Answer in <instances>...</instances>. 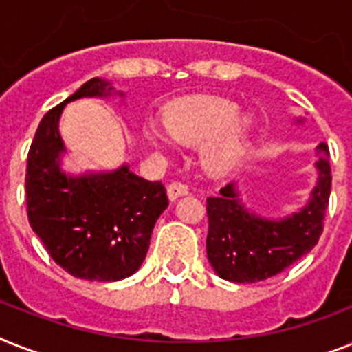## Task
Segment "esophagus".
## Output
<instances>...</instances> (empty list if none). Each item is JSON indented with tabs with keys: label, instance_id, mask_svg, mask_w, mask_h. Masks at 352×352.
Here are the masks:
<instances>
[{
	"label": "esophagus",
	"instance_id": "1",
	"mask_svg": "<svg viewBox=\"0 0 352 352\" xmlns=\"http://www.w3.org/2000/svg\"><path fill=\"white\" fill-rule=\"evenodd\" d=\"M186 193H188V186L186 184H182V182L171 181L170 184H168V197H170L171 201H175V199L182 197V195H186Z\"/></svg>",
	"mask_w": 352,
	"mask_h": 352
}]
</instances>
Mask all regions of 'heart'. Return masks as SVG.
<instances>
[{"label":"heart","instance_id":"b5f03b06","mask_svg":"<svg viewBox=\"0 0 352 352\" xmlns=\"http://www.w3.org/2000/svg\"><path fill=\"white\" fill-rule=\"evenodd\" d=\"M239 107L225 98H193L168 107L162 126L144 127L146 142L164 148L168 138L186 148H199L203 168L212 175H226L237 170L252 146V120L237 116Z\"/></svg>","mask_w":352,"mask_h":352}]
</instances>
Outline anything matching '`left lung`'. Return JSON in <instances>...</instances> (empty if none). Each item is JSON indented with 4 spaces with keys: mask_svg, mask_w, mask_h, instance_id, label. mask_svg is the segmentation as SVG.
Segmentation results:
<instances>
[{
    "mask_svg": "<svg viewBox=\"0 0 352 352\" xmlns=\"http://www.w3.org/2000/svg\"><path fill=\"white\" fill-rule=\"evenodd\" d=\"M318 184L300 214L263 219L241 204L234 182L206 199V254L215 274L234 283H256L283 272L316 246L331 195L329 146H318Z\"/></svg>",
    "mask_w": 352,
    "mask_h": 352,
    "instance_id": "1",
    "label": "left lung"
}]
</instances>
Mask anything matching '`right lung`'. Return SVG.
<instances>
[{
	"label": "right lung",
	"instance_id": "obj_1",
	"mask_svg": "<svg viewBox=\"0 0 352 352\" xmlns=\"http://www.w3.org/2000/svg\"><path fill=\"white\" fill-rule=\"evenodd\" d=\"M111 85L85 82L41 118L27 155L25 197L30 228L49 256L74 278L118 281L140 268L153 226L168 206L162 182H149L127 166L111 173L67 177L58 157V120L67 102L106 96Z\"/></svg>",
	"mask_w": 352,
	"mask_h": 352
}]
</instances>
